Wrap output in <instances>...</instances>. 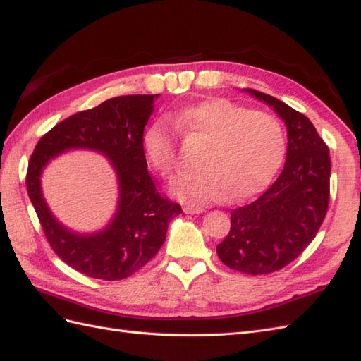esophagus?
I'll return each instance as SVG.
<instances>
[{
    "mask_svg": "<svg viewBox=\"0 0 361 361\" xmlns=\"http://www.w3.org/2000/svg\"><path fill=\"white\" fill-rule=\"evenodd\" d=\"M183 210H184V214H188V215H200V214H202V212H204V209H202V207L193 206V204H186L183 207Z\"/></svg>",
    "mask_w": 361,
    "mask_h": 361,
    "instance_id": "34e87169",
    "label": "esophagus"
}]
</instances>
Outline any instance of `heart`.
Segmentation results:
<instances>
[{"label":"heart","mask_w":361,"mask_h":361,"mask_svg":"<svg viewBox=\"0 0 361 361\" xmlns=\"http://www.w3.org/2000/svg\"><path fill=\"white\" fill-rule=\"evenodd\" d=\"M168 120L188 140L202 143L197 171L178 175L171 192L190 204L239 201L269 186L281 168L285 138L277 120L239 106L227 99H210L171 111ZM146 159L161 175L177 168V142L164 122L143 133Z\"/></svg>","instance_id":"obj_1"}]
</instances>
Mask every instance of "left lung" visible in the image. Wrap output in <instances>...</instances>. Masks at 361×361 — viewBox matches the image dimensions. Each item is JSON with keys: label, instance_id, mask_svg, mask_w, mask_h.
I'll return each mask as SVG.
<instances>
[{"label": "left lung", "instance_id": "8db88e82", "mask_svg": "<svg viewBox=\"0 0 361 361\" xmlns=\"http://www.w3.org/2000/svg\"><path fill=\"white\" fill-rule=\"evenodd\" d=\"M245 91L276 111L288 135L281 175L259 198L230 212L232 227L216 247L230 269L256 276L283 269L319 232L329 202L331 160L307 116L265 92Z\"/></svg>", "mask_w": 361, "mask_h": 361}]
</instances>
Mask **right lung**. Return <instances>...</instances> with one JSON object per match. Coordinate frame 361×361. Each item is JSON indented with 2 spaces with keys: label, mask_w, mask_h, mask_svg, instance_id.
Returning a JSON list of instances; mask_svg holds the SVG:
<instances>
[{
  "label": "right lung",
  "mask_w": 361,
  "mask_h": 361,
  "mask_svg": "<svg viewBox=\"0 0 361 361\" xmlns=\"http://www.w3.org/2000/svg\"><path fill=\"white\" fill-rule=\"evenodd\" d=\"M159 94L120 96L62 120L36 145L27 171V192L45 238L76 271L102 281H120L138 271L160 250L180 204L160 197L147 172L143 131ZM107 157L118 180V206L110 223L90 234L76 233L52 215L42 193V172L68 150Z\"/></svg>",
  "instance_id": "obj_1"
}]
</instances>
